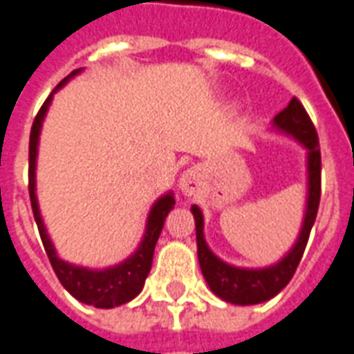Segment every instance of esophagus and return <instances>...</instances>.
I'll list each match as a JSON object with an SVG mask.
<instances>
[{
  "label": "esophagus",
  "instance_id": "obj_1",
  "mask_svg": "<svg viewBox=\"0 0 354 354\" xmlns=\"http://www.w3.org/2000/svg\"><path fill=\"white\" fill-rule=\"evenodd\" d=\"M199 186H201V174H199V169L197 168L186 169L185 174L180 175L179 188L185 192L186 196L196 194V192L199 190Z\"/></svg>",
  "mask_w": 354,
  "mask_h": 354
}]
</instances>
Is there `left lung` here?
I'll use <instances>...</instances> for the list:
<instances>
[{
  "label": "left lung",
  "instance_id": "obj_1",
  "mask_svg": "<svg viewBox=\"0 0 354 354\" xmlns=\"http://www.w3.org/2000/svg\"><path fill=\"white\" fill-rule=\"evenodd\" d=\"M273 129L297 140L306 151V175H308V196H306V210L299 238L295 240L288 253L284 254L277 264L268 268H236L218 259L205 242L203 234V212L197 205H192V214L196 220L197 259L201 266L203 277L220 299L232 305H259L275 297L294 277L295 270L305 253L306 242L310 236L312 225L316 221L319 196H322V153L316 127L312 125L305 106L297 97L290 101L288 106L273 118Z\"/></svg>",
  "mask_w": 354,
  "mask_h": 354
}]
</instances>
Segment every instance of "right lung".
<instances>
[{
    "mask_svg": "<svg viewBox=\"0 0 354 354\" xmlns=\"http://www.w3.org/2000/svg\"><path fill=\"white\" fill-rule=\"evenodd\" d=\"M79 72H81V68L70 73L68 77L62 79L55 86V90L49 94L48 100L44 101L42 109L38 111L37 118L32 122L31 136H29V197H31L32 214H35L38 232H40V238H42L44 249L48 253V259L51 266H53L55 275L59 277L60 284L75 299L84 303V305L97 306V308H114V306L125 305L131 299H134L142 292V288H144V282H146L147 275L151 271L155 245H157L158 236L162 232L164 220L169 214V210L174 208L175 197L174 192H168V194H164L162 197H158L157 201H155V205L151 207V212L147 216L146 232H144V238H142L138 249L129 259L120 262V264L105 268V270H88V268H81V266L64 262V260H60L57 257V251H55L53 243L49 240L46 227H44L42 216H40V210H38L37 180H35L38 136H40L42 122L49 109V103L53 100V94L68 83V79H72Z\"/></svg>",
    "mask_w": 354,
    "mask_h": 354,
    "instance_id": "1",
    "label": "right lung"
}]
</instances>
